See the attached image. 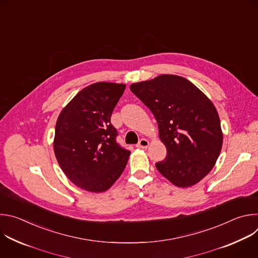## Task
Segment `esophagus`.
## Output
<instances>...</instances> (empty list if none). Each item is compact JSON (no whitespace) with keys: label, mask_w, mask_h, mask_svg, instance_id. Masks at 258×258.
<instances>
[{"label":"esophagus","mask_w":258,"mask_h":258,"mask_svg":"<svg viewBox=\"0 0 258 258\" xmlns=\"http://www.w3.org/2000/svg\"><path fill=\"white\" fill-rule=\"evenodd\" d=\"M148 146H149V142H148V140H146V139H141L139 141V143L137 144L138 148H142V149L148 148Z\"/></svg>","instance_id":"obj_1"}]
</instances>
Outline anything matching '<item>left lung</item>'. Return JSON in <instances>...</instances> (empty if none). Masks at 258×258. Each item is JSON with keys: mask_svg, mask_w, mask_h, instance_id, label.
<instances>
[{"mask_svg": "<svg viewBox=\"0 0 258 258\" xmlns=\"http://www.w3.org/2000/svg\"><path fill=\"white\" fill-rule=\"evenodd\" d=\"M131 91L147 106L158 123L166 157L156 168L173 185L186 188L209 173L223 145L216 109L191 82L162 75L133 84Z\"/></svg>", "mask_w": 258, "mask_h": 258, "instance_id": "1", "label": "left lung"}]
</instances>
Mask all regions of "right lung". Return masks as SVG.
<instances>
[{
	"instance_id": "add662e5",
	"label": "right lung",
	"mask_w": 258,
	"mask_h": 258,
	"mask_svg": "<svg viewBox=\"0 0 258 258\" xmlns=\"http://www.w3.org/2000/svg\"><path fill=\"white\" fill-rule=\"evenodd\" d=\"M125 85L96 83L82 90L60 113L54 152L66 176L89 192L111 187L125 168L131 151L116 138L111 114Z\"/></svg>"
}]
</instances>
